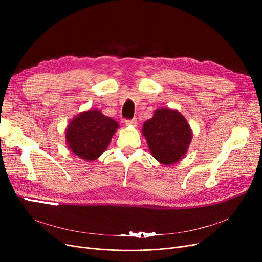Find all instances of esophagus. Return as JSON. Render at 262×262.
Segmentation results:
<instances>
[{"mask_svg": "<svg viewBox=\"0 0 262 262\" xmlns=\"http://www.w3.org/2000/svg\"><path fill=\"white\" fill-rule=\"evenodd\" d=\"M124 123H125V125H127V126H136L137 125V120L136 119L125 120V121H124Z\"/></svg>", "mask_w": 262, "mask_h": 262, "instance_id": "34e87169", "label": "esophagus"}]
</instances>
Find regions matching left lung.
I'll return each instance as SVG.
<instances>
[{
    "label": "left lung",
    "mask_w": 262,
    "mask_h": 262,
    "mask_svg": "<svg viewBox=\"0 0 262 262\" xmlns=\"http://www.w3.org/2000/svg\"><path fill=\"white\" fill-rule=\"evenodd\" d=\"M142 134L149 152L160 163L180 161L187 153L192 140V130L186 118L175 109H156L153 117L143 124Z\"/></svg>",
    "instance_id": "8db88e82"
}]
</instances>
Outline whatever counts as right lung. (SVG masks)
<instances>
[{
	"instance_id": "1",
	"label": "right lung",
	"mask_w": 262,
	"mask_h": 262,
	"mask_svg": "<svg viewBox=\"0 0 262 262\" xmlns=\"http://www.w3.org/2000/svg\"><path fill=\"white\" fill-rule=\"evenodd\" d=\"M119 124L98 109L74 117L66 129V141L71 152L86 161L99 158L107 148Z\"/></svg>"
}]
</instances>
